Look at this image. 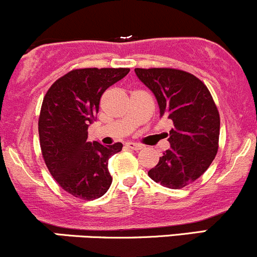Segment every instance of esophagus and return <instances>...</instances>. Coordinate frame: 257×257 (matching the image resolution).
<instances>
[{
	"mask_svg": "<svg viewBox=\"0 0 257 257\" xmlns=\"http://www.w3.org/2000/svg\"><path fill=\"white\" fill-rule=\"evenodd\" d=\"M126 147H127L128 150H132V151L142 150V146L139 145V143H134V142H127L126 143Z\"/></svg>",
	"mask_w": 257,
	"mask_h": 257,
	"instance_id": "34e87169",
	"label": "esophagus"
}]
</instances>
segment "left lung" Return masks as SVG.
Wrapping results in <instances>:
<instances>
[{"label": "left lung", "instance_id": "1", "mask_svg": "<svg viewBox=\"0 0 257 257\" xmlns=\"http://www.w3.org/2000/svg\"><path fill=\"white\" fill-rule=\"evenodd\" d=\"M156 95L161 116L173 121L170 148L148 172L152 180L183 189L208 169L218 152L220 118L208 88L201 79L176 68H135Z\"/></svg>", "mask_w": 257, "mask_h": 257}]
</instances>
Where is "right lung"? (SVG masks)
<instances>
[{"instance_id":"right-lung-1","label":"right lung","mask_w":257,"mask_h":257,"mask_svg":"<svg viewBox=\"0 0 257 257\" xmlns=\"http://www.w3.org/2000/svg\"><path fill=\"white\" fill-rule=\"evenodd\" d=\"M130 68H77L52 83L41 104L40 148L56 183L77 198L92 201L109 190L107 162L122 143L88 142V126L95 121L103 93Z\"/></svg>"}]
</instances>
